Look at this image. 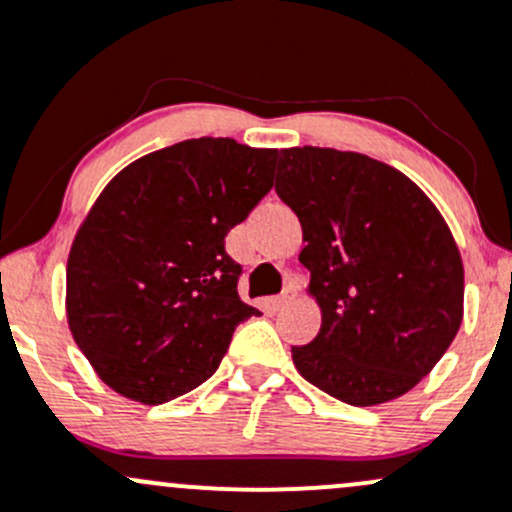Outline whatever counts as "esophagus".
<instances>
[{"instance_id": "34e87169", "label": "esophagus", "mask_w": 512, "mask_h": 512, "mask_svg": "<svg viewBox=\"0 0 512 512\" xmlns=\"http://www.w3.org/2000/svg\"><path fill=\"white\" fill-rule=\"evenodd\" d=\"M294 299H297V289H294L292 284H289V287L284 289V292L279 294L277 299H274V304H277V306H287V304H292Z\"/></svg>"}]
</instances>
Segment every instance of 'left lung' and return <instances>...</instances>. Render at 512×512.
<instances>
[{"mask_svg": "<svg viewBox=\"0 0 512 512\" xmlns=\"http://www.w3.org/2000/svg\"><path fill=\"white\" fill-rule=\"evenodd\" d=\"M277 196L297 213L321 331L292 346L301 378L353 407L412 390L464 319L449 225L402 171L358 152H279Z\"/></svg>", "mask_w": 512, "mask_h": 512, "instance_id": "1", "label": "left lung"}]
</instances>
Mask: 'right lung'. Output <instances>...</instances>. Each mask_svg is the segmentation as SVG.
Here are the masks:
<instances>
[{
  "label": "right lung",
  "mask_w": 512,
  "mask_h": 512,
  "mask_svg": "<svg viewBox=\"0 0 512 512\" xmlns=\"http://www.w3.org/2000/svg\"><path fill=\"white\" fill-rule=\"evenodd\" d=\"M274 161L277 149L186 139L105 186L66 270L68 326L102 383L164 405L218 370L235 326L260 314L225 235L270 193Z\"/></svg>",
  "instance_id": "right-lung-1"
}]
</instances>
